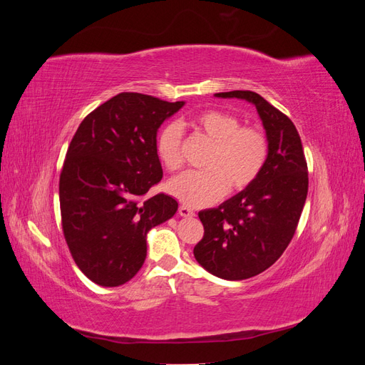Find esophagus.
Masks as SVG:
<instances>
[{
  "mask_svg": "<svg viewBox=\"0 0 365 365\" xmlns=\"http://www.w3.org/2000/svg\"><path fill=\"white\" fill-rule=\"evenodd\" d=\"M178 212H180V215L182 216V217H192V216H195V212H193V210L190 208V207H187V205H180V210H178Z\"/></svg>",
  "mask_w": 365,
  "mask_h": 365,
  "instance_id": "esophagus-1",
  "label": "esophagus"
}]
</instances>
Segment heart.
<instances>
[{
  "instance_id": "heart-1",
  "label": "heart",
  "mask_w": 365,
  "mask_h": 365,
  "mask_svg": "<svg viewBox=\"0 0 365 365\" xmlns=\"http://www.w3.org/2000/svg\"><path fill=\"white\" fill-rule=\"evenodd\" d=\"M185 126L212 141L204 160L205 170L184 172L169 181V192L190 207H204L220 200L230 190H245L259 178L268 161L269 143L256 126L242 125V120L224 109L208 108L185 121ZM157 153L168 170L182 165L181 129L165 125L157 138Z\"/></svg>"
}]
</instances>
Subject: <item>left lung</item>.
Instances as JSON below:
<instances>
[{
    "instance_id": "1",
    "label": "left lung",
    "mask_w": 365,
    "mask_h": 365,
    "mask_svg": "<svg viewBox=\"0 0 365 365\" xmlns=\"http://www.w3.org/2000/svg\"><path fill=\"white\" fill-rule=\"evenodd\" d=\"M256 106L269 143L259 178L217 208L197 213L204 236L193 254L216 277L245 280L279 260L288 248L307 196V163L297 128L288 115L252 91L217 93Z\"/></svg>"
}]
</instances>
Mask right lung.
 <instances>
[{
	"instance_id": "right-lung-1",
	"label": "right lung",
	"mask_w": 365,
	"mask_h": 365,
	"mask_svg": "<svg viewBox=\"0 0 365 365\" xmlns=\"http://www.w3.org/2000/svg\"><path fill=\"white\" fill-rule=\"evenodd\" d=\"M184 102L120 93L88 114L70 143L59 176L65 242L91 282L114 288L146 259V235L170 219L178 202L146 197L163 178L157 130Z\"/></svg>"
}]
</instances>
